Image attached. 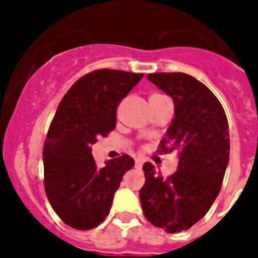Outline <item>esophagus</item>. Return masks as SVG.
<instances>
[{
    "instance_id": "34e87169",
    "label": "esophagus",
    "mask_w": 258,
    "mask_h": 258,
    "mask_svg": "<svg viewBox=\"0 0 258 258\" xmlns=\"http://www.w3.org/2000/svg\"><path fill=\"white\" fill-rule=\"evenodd\" d=\"M135 166H137V169H141L142 166H143V159L137 158V159H135Z\"/></svg>"
}]
</instances>
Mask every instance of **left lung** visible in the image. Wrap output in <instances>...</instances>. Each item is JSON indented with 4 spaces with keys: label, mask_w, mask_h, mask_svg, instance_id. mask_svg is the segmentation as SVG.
<instances>
[{
    "label": "left lung",
    "mask_w": 258,
    "mask_h": 258,
    "mask_svg": "<svg viewBox=\"0 0 258 258\" xmlns=\"http://www.w3.org/2000/svg\"><path fill=\"white\" fill-rule=\"evenodd\" d=\"M147 79L174 101L161 151H176L178 169L163 178L146 162L139 200L154 226L179 233L204 218L220 192L230 150L228 119L214 93L190 75L150 74Z\"/></svg>",
    "instance_id": "left-lung-1"
}]
</instances>
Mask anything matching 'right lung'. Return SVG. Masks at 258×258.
I'll return each mask as SVG.
<instances>
[{
  "label": "right lung",
  "instance_id": "right-lung-1",
  "mask_svg": "<svg viewBox=\"0 0 258 258\" xmlns=\"http://www.w3.org/2000/svg\"><path fill=\"white\" fill-rule=\"evenodd\" d=\"M142 78L124 71H93L71 87L56 109L42 150L44 184L50 206L71 228L100 225L121 178L135 165L124 154L97 167L92 146L115 128L117 104Z\"/></svg>",
  "mask_w": 258,
  "mask_h": 258
}]
</instances>
